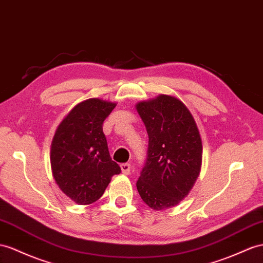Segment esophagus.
Listing matches in <instances>:
<instances>
[{
  "label": "esophagus",
  "instance_id": "esophagus-1",
  "mask_svg": "<svg viewBox=\"0 0 263 263\" xmlns=\"http://www.w3.org/2000/svg\"><path fill=\"white\" fill-rule=\"evenodd\" d=\"M121 171H122V173L125 174V176H129L131 171V164L130 163L121 164Z\"/></svg>",
  "mask_w": 263,
  "mask_h": 263
}]
</instances>
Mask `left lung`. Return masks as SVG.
I'll return each mask as SVG.
<instances>
[{"instance_id":"8db88e82","label":"left lung","mask_w":263,"mask_h":263,"mask_svg":"<svg viewBox=\"0 0 263 263\" xmlns=\"http://www.w3.org/2000/svg\"><path fill=\"white\" fill-rule=\"evenodd\" d=\"M136 107L149 136L137 189L153 210L172 208L189 194L201 170L202 141L197 123L183 102L166 94Z\"/></svg>"}]
</instances>
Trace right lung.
Here are the masks:
<instances>
[{"instance_id": "add662e5", "label": "right lung", "mask_w": 263, "mask_h": 263, "mask_svg": "<svg viewBox=\"0 0 263 263\" xmlns=\"http://www.w3.org/2000/svg\"><path fill=\"white\" fill-rule=\"evenodd\" d=\"M117 103L89 99L77 104L55 131L51 169L57 184L78 204L99 200L121 167L112 161L103 133L104 120Z\"/></svg>"}]
</instances>
